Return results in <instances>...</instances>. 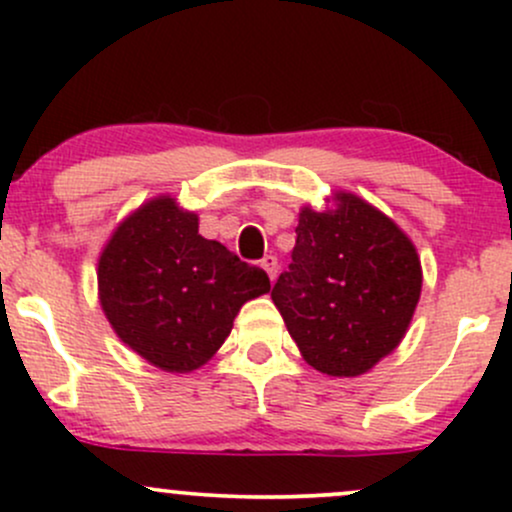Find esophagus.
<instances>
[{
    "mask_svg": "<svg viewBox=\"0 0 512 512\" xmlns=\"http://www.w3.org/2000/svg\"><path fill=\"white\" fill-rule=\"evenodd\" d=\"M262 269H264V272H267L269 279L274 281L276 274H279V260H276L274 255H267V257H264V260H262Z\"/></svg>",
    "mask_w": 512,
    "mask_h": 512,
    "instance_id": "esophagus-1",
    "label": "esophagus"
}]
</instances>
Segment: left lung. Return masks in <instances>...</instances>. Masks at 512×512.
<instances>
[{
  "label": "left lung",
  "mask_w": 512,
  "mask_h": 512,
  "mask_svg": "<svg viewBox=\"0 0 512 512\" xmlns=\"http://www.w3.org/2000/svg\"><path fill=\"white\" fill-rule=\"evenodd\" d=\"M289 272L272 301L308 366L356 378L397 349L421 296V260L407 233L354 192L298 214Z\"/></svg>",
  "instance_id": "obj_1"
}]
</instances>
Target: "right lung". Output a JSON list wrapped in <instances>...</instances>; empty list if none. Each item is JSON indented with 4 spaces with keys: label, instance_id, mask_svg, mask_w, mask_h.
Returning a JSON list of instances; mask_svg holds the SVG:
<instances>
[{
    "label": "right lung",
    "instance_id": "add662e5",
    "mask_svg": "<svg viewBox=\"0 0 512 512\" xmlns=\"http://www.w3.org/2000/svg\"><path fill=\"white\" fill-rule=\"evenodd\" d=\"M269 289L264 269L199 236V216L170 195L125 216L98 257V301L110 327L166 373L202 368L240 308Z\"/></svg>",
    "mask_w": 512,
    "mask_h": 512
}]
</instances>
